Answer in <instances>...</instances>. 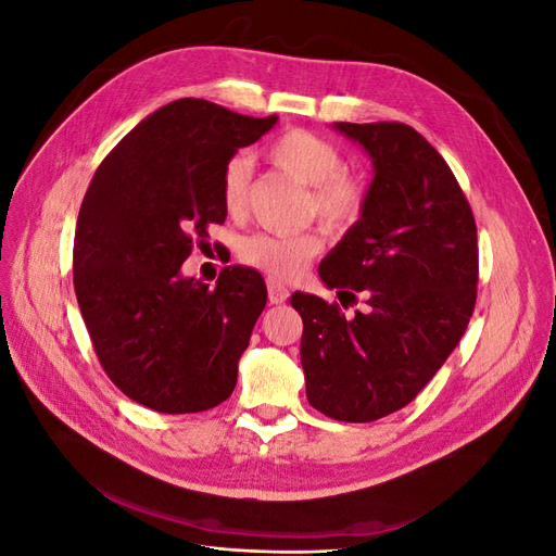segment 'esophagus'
I'll return each instance as SVG.
<instances>
[{
    "label": "esophagus",
    "mask_w": 556,
    "mask_h": 556,
    "mask_svg": "<svg viewBox=\"0 0 556 556\" xmlns=\"http://www.w3.org/2000/svg\"><path fill=\"white\" fill-rule=\"evenodd\" d=\"M266 288H268V301H271V304H285L290 296V290L285 288V282H280L276 278H268Z\"/></svg>",
    "instance_id": "esophagus-1"
}]
</instances>
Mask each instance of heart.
Listing matches in <instances>:
<instances>
[{"label":"heart","instance_id":"obj_1","mask_svg":"<svg viewBox=\"0 0 556 556\" xmlns=\"http://www.w3.org/2000/svg\"><path fill=\"white\" fill-rule=\"evenodd\" d=\"M266 157L278 169L308 185V211L331 227H348L364 211V182L343 172V155L329 139L308 129L282 131L266 146ZM250 164L243 155H233L223 169L220 192L227 213L241 215L248 199ZM325 241L317 231L299 233H250L239 243V255L248 266L274 278H294L323 250Z\"/></svg>","mask_w":556,"mask_h":556}]
</instances>
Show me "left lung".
<instances>
[{
  "label": "left lung",
  "instance_id": "1",
  "mask_svg": "<svg viewBox=\"0 0 556 556\" xmlns=\"http://www.w3.org/2000/svg\"><path fill=\"white\" fill-rule=\"evenodd\" d=\"M374 162L359 220L317 274L341 306L294 292L308 403L341 422L401 410L457 348L476 308L478 231L457 178L403 123H333Z\"/></svg>",
  "mask_w": 556,
  "mask_h": 556
}]
</instances>
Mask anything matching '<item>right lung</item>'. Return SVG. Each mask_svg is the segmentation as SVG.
<instances>
[{
  "instance_id": "add662e5",
  "label": "right lung",
  "mask_w": 556,
  "mask_h": 556,
  "mask_svg": "<svg viewBox=\"0 0 556 556\" xmlns=\"http://www.w3.org/2000/svg\"><path fill=\"white\" fill-rule=\"evenodd\" d=\"M278 115L250 117L206 99L150 113L99 164L74 237V290L115 387L157 413L215 408L266 306L255 268L227 266L215 288L180 274L208 225H223L225 164Z\"/></svg>"
}]
</instances>
